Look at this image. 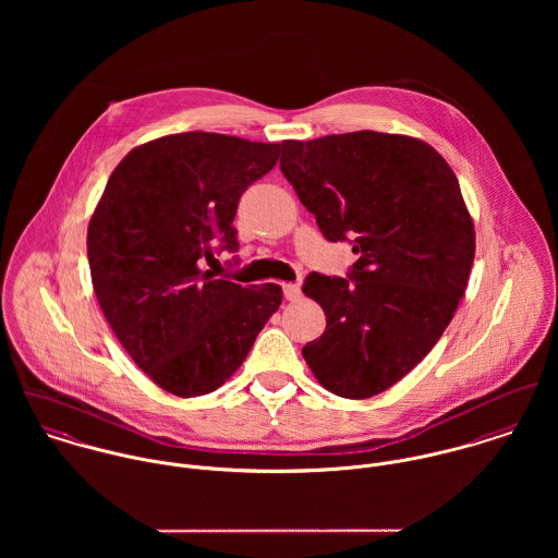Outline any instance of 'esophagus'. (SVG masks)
<instances>
[{
    "label": "esophagus",
    "mask_w": 558,
    "mask_h": 558,
    "mask_svg": "<svg viewBox=\"0 0 558 558\" xmlns=\"http://www.w3.org/2000/svg\"><path fill=\"white\" fill-rule=\"evenodd\" d=\"M283 296H286V301H299L301 286L299 283H283Z\"/></svg>",
    "instance_id": "esophagus-1"
}]
</instances>
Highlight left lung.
<instances>
[{"instance_id": "1", "label": "left lung", "mask_w": 558, "mask_h": 558, "mask_svg": "<svg viewBox=\"0 0 558 558\" xmlns=\"http://www.w3.org/2000/svg\"><path fill=\"white\" fill-rule=\"evenodd\" d=\"M281 173L328 242H350L348 277L312 272L326 316L303 356L319 385L365 399L393 387L440 339L464 296L475 230L447 160L376 131L283 142Z\"/></svg>"}]
</instances>
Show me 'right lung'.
I'll return each mask as SVG.
<instances>
[{
	"instance_id": "right-lung-1",
	"label": "right lung",
	"mask_w": 558,
	"mask_h": 558,
	"mask_svg": "<svg viewBox=\"0 0 558 558\" xmlns=\"http://www.w3.org/2000/svg\"><path fill=\"white\" fill-rule=\"evenodd\" d=\"M279 150L199 131L160 137L122 159L94 210L87 259L100 310L131 359L178 398L219 389L281 305L275 283L244 288L202 270L215 251H239L240 197Z\"/></svg>"
}]
</instances>
